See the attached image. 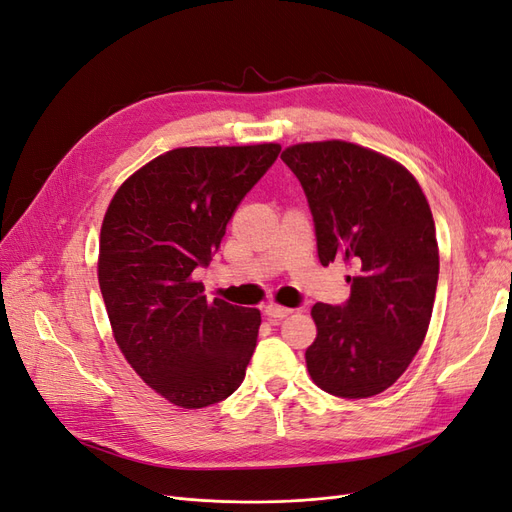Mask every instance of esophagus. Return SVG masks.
<instances>
[{
  "label": "esophagus",
  "instance_id": "esophagus-1",
  "mask_svg": "<svg viewBox=\"0 0 512 512\" xmlns=\"http://www.w3.org/2000/svg\"><path fill=\"white\" fill-rule=\"evenodd\" d=\"M290 314H292V309L282 307V305H275V303L265 307V316L269 318V322H280V320H284Z\"/></svg>",
  "mask_w": 512,
  "mask_h": 512
}]
</instances>
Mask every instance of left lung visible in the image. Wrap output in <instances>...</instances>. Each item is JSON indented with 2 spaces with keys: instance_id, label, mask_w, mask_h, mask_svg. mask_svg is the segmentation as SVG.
<instances>
[{
  "instance_id": "1",
  "label": "left lung",
  "mask_w": 512,
  "mask_h": 512,
  "mask_svg": "<svg viewBox=\"0 0 512 512\" xmlns=\"http://www.w3.org/2000/svg\"><path fill=\"white\" fill-rule=\"evenodd\" d=\"M282 160L312 209L320 265L352 271L346 305L312 307L307 371L331 395L374 397L404 374L429 329L440 271L429 203L404 164L348 141L290 145Z\"/></svg>"
}]
</instances>
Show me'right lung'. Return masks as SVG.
<instances>
[{
  "instance_id": "add662e5",
  "label": "right lung",
  "mask_w": 512,
  "mask_h": 512,
  "mask_svg": "<svg viewBox=\"0 0 512 512\" xmlns=\"http://www.w3.org/2000/svg\"><path fill=\"white\" fill-rule=\"evenodd\" d=\"M282 145L179 147L119 185L100 230L98 282L113 337L149 389L179 408H207L239 389L260 312L209 301L194 280L243 196Z\"/></svg>"
}]
</instances>
